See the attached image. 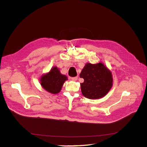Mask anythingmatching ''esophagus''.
<instances>
[{"mask_svg": "<svg viewBox=\"0 0 147 147\" xmlns=\"http://www.w3.org/2000/svg\"><path fill=\"white\" fill-rule=\"evenodd\" d=\"M78 76H75V77H72L71 78L72 81H76L78 80Z\"/></svg>", "mask_w": 147, "mask_h": 147, "instance_id": "34e87169", "label": "esophagus"}]
</instances>
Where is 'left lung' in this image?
I'll use <instances>...</instances> for the list:
<instances>
[{"label": "left lung", "mask_w": 147, "mask_h": 147, "mask_svg": "<svg viewBox=\"0 0 147 147\" xmlns=\"http://www.w3.org/2000/svg\"><path fill=\"white\" fill-rule=\"evenodd\" d=\"M80 76L84 80V82L80 84L82 93L90 99L104 97L113 85L111 72L101 63L86 64Z\"/></svg>", "instance_id": "1"}]
</instances>
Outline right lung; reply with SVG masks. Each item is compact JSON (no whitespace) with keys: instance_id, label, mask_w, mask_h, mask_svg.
I'll return each mask as SVG.
<instances>
[{"instance_id":"obj_1","label":"right lung","mask_w":147,"mask_h":147,"mask_svg":"<svg viewBox=\"0 0 147 147\" xmlns=\"http://www.w3.org/2000/svg\"><path fill=\"white\" fill-rule=\"evenodd\" d=\"M67 78L65 75L60 73L56 67H54L48 74L42 76L40 80L41 85L48 92L57 94L61 90L63 84Z\"/></svg>"}]
</instances>
